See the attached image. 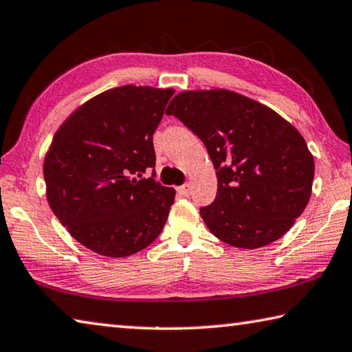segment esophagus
Segmentation results:
<instances>
[{
    "instance_id": "1",
    "label": "esophagus",
    "mask_w": 352,
    "mask_h": 352,
    "mask_svg": "<svg viewBox=\"0 0 352 352\" xmlns=\"http://www.w3.org/2000/svg\"><path fill=\"white\" fill-rule=\"evenodd\" d=\"M177 192H179L182 196H190V193H192V184L186 182L184 186L177 187Z\"/></svg>"
}]
</instances>
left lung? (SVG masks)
<instances>
[{
  "label": "left lung",
  "instance_id": "obj_1",
  "mask_svg": "<svg viewBox=\"0 0 352 352\" xmlns=\"http://www.w3.org/2000/svg\"><path fill=\"white\" fill-rule=\"evenodd\" d=\"M165 113L204 142L217 170V199L199 208L214 236L258 249L291 229L309 202L316 170L297 128L227 89L179 92Z\"/></svg>",
  "mask_w": 352,
  "mask_h": 352
}]
</instances>
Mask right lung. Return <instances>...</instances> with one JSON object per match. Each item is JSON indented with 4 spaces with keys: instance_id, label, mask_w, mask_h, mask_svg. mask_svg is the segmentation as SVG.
<instances>
[{
    "instance_id": "add662e5",
    "label": "right lung",
    "mask_w": 352,
    "mask_h": 352,
    "mask_svg": "<svg viewBox=\"0 0 352 352\" xmlns=\"http://www.w3.org/2000/svg\"><path fill=\"white\" fill-rule=\"evenodd\" d=\"M175 89L125 85L78 107L55 133L43 164L51 210L72 238L111 258L145 249L162 232L175 188L145 173L153 134Z\"/></svg>"
}]
</instances>
